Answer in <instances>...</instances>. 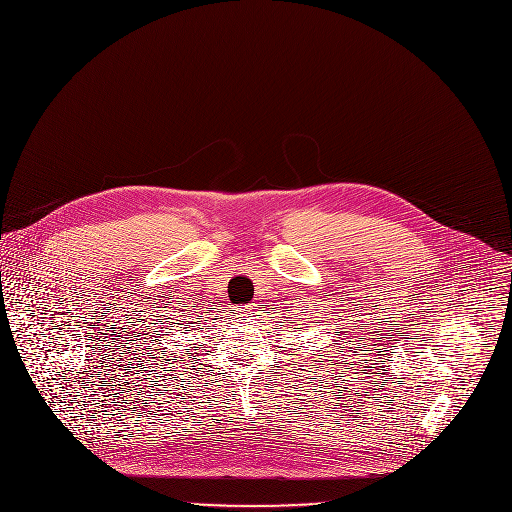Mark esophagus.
Listing matches in <instances>:
<instances>
[{
	"instance_id": "1",
	"label": "esophagus",
	"mask_w": 512,
	"mask_h": 512,
	"mask_svg": "<svg viewBox=\"0 0 512 512\" xmlns=\"http://www.w3.org/2000/svg\"><path fill=\"white\" fill-rule=\"evenodd\" d=\"M250 313H252V309H250V306H246V309H242V317H246V319H250V317H252V315H250Z\"/></svg>"
}]
</instances>
